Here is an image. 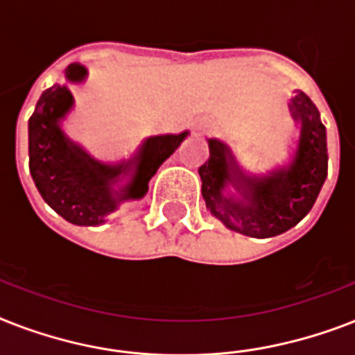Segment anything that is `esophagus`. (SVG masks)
<instances>
[{"mask_svg":"<svg viewBox=\"0 0 355 355\" xmlns=\"http://www.w3.org/2000/svg\"><path fill=\"white\" fill-rule=\"evenodd\" d=\"M211 123L210 121H199L197 123V130H206V128H210Z\"/></svg>","mask_w":355,"mask_h":355,"instance_id":"1","label":"esophagus"}]
</instances>
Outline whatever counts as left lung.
I'll list each match as a JSON object with an SVG mask.
<instances>
[{
    "instance_id": "1",
    "label": "left lung",
    "mask_w": 355,
    "mask_h": 355,
    "mask_svg": "<svg viewBox=\"0 0 355 355\" xmlns=\"http://www.w3.org/2000/svg\"><path fill=\"white\" fill-rule=\"evenodd\" d=\"M300 138L289 166L247 175L225 141L208 139L210 158L199 167L206 208L227 228L250 237L287 232L308 216L328 175L326 127L315 103L298 90L289 105ZM232 185L237 196L226 193Z\"/></svg>"
}]
</instances>
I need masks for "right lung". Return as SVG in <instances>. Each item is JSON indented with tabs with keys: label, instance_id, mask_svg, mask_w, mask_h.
<instances>
[{
	"label": "right lung",
	"instance_id": "1",
	"mask_svg": "<svg viewBox=\"0 0 355 355\" xmlns=\"http://www.w3.org/2000/svg\"><path fill=\"white\" fill-rule=\"evenodd\" d=\"M83 64L66 68L68 83H83ZM73 108L68 85H53L40 96L29 118V171L42 199L58 216L77 227H97L121 202L141 199L158 167L178 149L188 130L150 136L130 160L105 164L64 134L60 121ZM123 176L129 182L119 190L113 184Z\"/></svg>",
	"mask_w": 355,
	"mask_h": 355
}]
</instances>
